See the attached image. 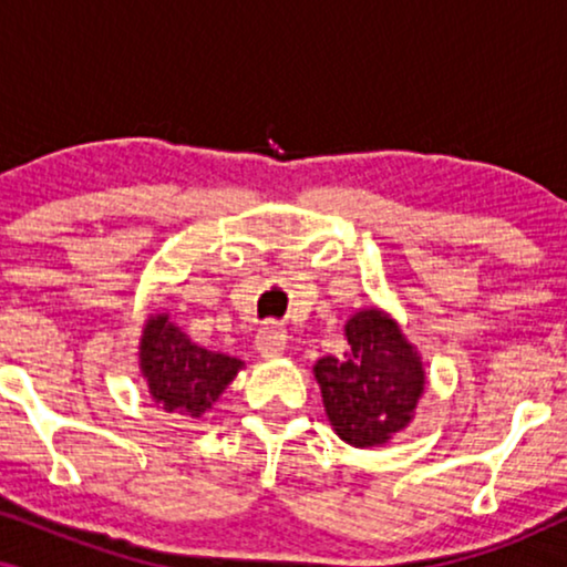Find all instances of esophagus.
Returning a JSON list of instances; mask_svg holds the SVG:
<instances>
[{"instance_id": "34e87169", "label": "esophagus", "mask_w": 567, "mask_h": 567, "mask_svg": "<svg viewBox=\"0 0 567 567\" xmlns=\"http://www.w3.org/2000/svg\"><path fill=\"white\" fill-rule=\"evenodd\" d=\"M286 330L278 322H266L255 336V348H258L260 355H278L286 351Z\"/></svg>"}]
</instances>
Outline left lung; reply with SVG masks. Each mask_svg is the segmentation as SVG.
Masks as SVG:
<instances>
[{"mask_svg":"<svg viewBox=\"0 0 567 567\" xmlns=\"http://www.w3.org/2000/svg\"><path fill=\"white\" fill-rule=\"evenodd\" d=\"M346 359L324 355L315 363L324 413L346 444H386L413 421L425 390L423 361L400 324L371 307L346 322Z\"/></svg>","mask_w":567,"mask_h":567,"instance_id":"8db88e82","label":"left lung"}]
</instances>
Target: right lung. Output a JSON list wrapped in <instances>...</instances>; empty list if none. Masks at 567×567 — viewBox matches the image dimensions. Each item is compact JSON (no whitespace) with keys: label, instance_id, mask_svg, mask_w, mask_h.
Returning <instances> with one entry per match:
<instances>
[{"label":"right lung","instance_id":"obj_1","mask_svg":"<svg viewBox=\"0 0 567 567\" xmlns=\"http://www.w3.org/2000/svg\"><path fill=\"white\" fill-rule=\"evenodd\" d=\"M138 367L162 410L200 417L237 377L243 361L190 343L167 315H154L144 324Z\"/></svg>","mask_w":567,"mask_h":567}]
</instances>
